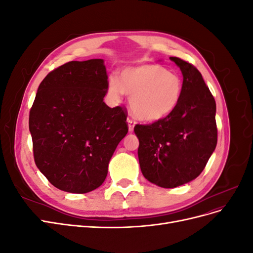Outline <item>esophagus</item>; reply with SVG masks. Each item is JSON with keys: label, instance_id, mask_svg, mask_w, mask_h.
<instances>
[{"label": "esophagus", "instance_id": "obj_1", "mask_svg": "<svg viewBox=\"0 0 253 253\" xmlns=\"http://www.w3.org/2000/svg\"><path fill=\"white\" fill-rule=\"evenodd\" d=\"M126 121H127V125H128V131L129 132H133L134 126L136 125V121L133 118H131V117H128Z\"/></svg>", "mask_w": 253, "mask_h": 253}]
</instances>
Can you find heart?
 <instances>
[{
    "mask_svg": "<svg viewBox=\"0 0 253 253\" xmlns=\"http://www.w3.org/2000/svg\"><path fill=\"white\" fill-rule=\"evenodd\" d=\"M183 83L178 74L164 65L149 63L126 67L120 80L112 77L109 93L119 99L131 96L129 105L137 119L155 122L171 115L177 108L182 96Z\"/></svg>",
    "mask_w": 253,
    "mask_h": 253,
    "instance_id": "1",
    "label": "heart"
}]
</instances>
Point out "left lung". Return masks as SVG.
<instances>
[{"mask_svg": "<svg viewBox=\"0 0 253 253\" xmlns=\"http://www.w3.org/2000/svg\"><path fill=\"white\" fill-rule=\"evenodd\" d=\"M183 77L180 102L169 116L152 125H136L143 176L163 188L195 179L217 143L215 100L202 74L191 63L170 57Z\"/></svg>", "mask_w": 253, "mask_h": 253, "instance_id": "obj_1", "label": "left lung"}]
</instances>
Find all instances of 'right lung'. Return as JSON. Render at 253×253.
<instances>
[{
    "label": "right lung",
    "mask_w": 253,
    "mask_h": 253,
    "mask_svg": "<svg viewBox=\"0 0 253 253\" xmlns=\"http://www.w3.org/2000/svg\"><path fill=\"white\" fill-rule=\"evenodd\" d=\"M109 81L102 59L71 61L50 72L38 88L29 131L38 169L56 188L87 193L100 187L126 112L103 102Z\"/></svg>",
    "instance_id": "obj_1"
}]
</instances>
